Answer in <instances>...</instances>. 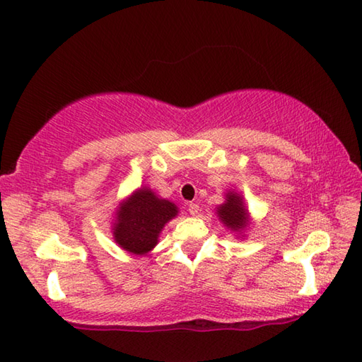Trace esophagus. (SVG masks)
<instances>
[{"label": "esophagus", "mask_w": 362, "mask_h": 362, "mask_svg": "<svg viewBox=\"0 0 362 362\" xmlns=\"http://www.w3.org/2000/svg\"><path fill=\"white\" fill-rule=\"evenodd\" d=\"M188 211H189L191 216H197L199 211H201V209H199L197 204H189L188 205Z\"/></svg>", "instance_id": "34e87169"}]
</instances>
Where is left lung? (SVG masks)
I'll use <instances>...</instances> for the list:
<instances>
[{
  "label": "left lung",
  "mask_w": 362,
  "mask_h": 362,
  "mask_svg": "<svg viewBox=\"0 0 362 362\" xmlns=\"http://www.w3.org/2000/svg\"><path fill=\"white\" fill-rule=\"evenodd\" d=\"M218 216L227 228L236 233H241L250 224L249 211L245 209L243 196L235 193V191L227 193L226 202L218 206Z\"/></svg>",
  "instance_id": "left-lung-1"
}]
</instances>
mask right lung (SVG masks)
Wrapping results in <instances>:
<instances>
[{
    "instance_id": "1",
    "label": "right lung",
    "mask_w": 362,
    "mask_h": 362,
    "mask_svg": "<svg viewBox=\"0 0 362 362\" xmlns=\"http://www.w3.org/2000/svg\"><path fill=\"white\" fill-rule=\"evenodd\" d=\"M175 204L160 199L149 188H140L117 210L113 238L121 249L134 255H144L158 243L166 222L177 216Z\"/></svg>"
}]
</instances>
